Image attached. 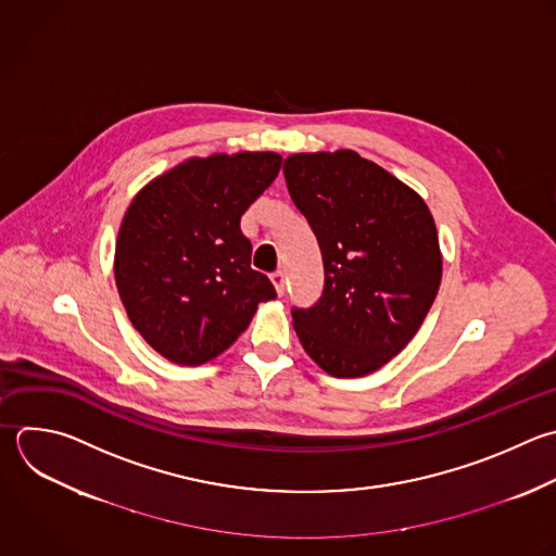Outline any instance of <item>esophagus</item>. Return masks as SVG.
Wrapping results in <instances>:
<instances>
[{"label": "esophagus", "instance_id": "1", "mask_svg": "<svg viewBox=\"0 0 556 556\" xmlns=\"http://www.w3.org/2000/svg\"><path fill=\"white\" fill-rule=\"evenodd\" d=\"M271 282H274V287H276V291H278V295H285V289H287V282H285V271L282 269H276V271H271Z\"/></svg>", "mask_w": 556, "mask_h": 556}]
</instances>
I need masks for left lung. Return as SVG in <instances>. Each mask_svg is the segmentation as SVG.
Here are the masks:
<instances>
[{"instance_id":"1","label":"left lung","mask_w":556,"mask_h":556,"mask_svg":"<svg viewBox=\"0 0 556 556\" xmlns=\"http://www.w3.org/2000/svg\"><path fill=\"white\" fill-rule=\"evenodd\" d=\"M282 172L324 261L321 298L291 308L293 328L330 376H367L404 350L437 298L434 219L413 189L352 150L293 154Z\"/></svg>"}]
</instances>
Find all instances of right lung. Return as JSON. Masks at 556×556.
Masks as SVG:
<instances>
[{"label":"right lung","mask_w":556,"mask_h":556,"mask_svg":"<svg viewBox=\"0 0 556 556\" xmlns=\"http://www.w3.org/2000/svg\"><path fill=\"white\" fill-rule=\"evenodd\" d=\"M274 152L191 159L152 180L130 204L115 250V280L132 326L165 358L202 365L250 326L271 280L250 267L241 215L274 182Z\"/></svg>","instance_id":"right-lung-1"}]
</instances>
